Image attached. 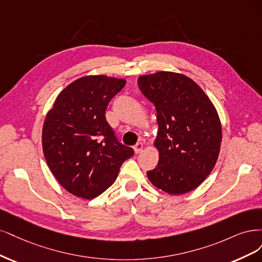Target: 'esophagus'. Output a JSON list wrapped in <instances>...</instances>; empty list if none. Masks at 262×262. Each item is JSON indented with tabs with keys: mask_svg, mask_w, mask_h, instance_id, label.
<instances>
[{
	"mask_svg": "<svg viewBox=\"0 0 262 262\" xmlns=\"http://www.w3.org/2000/svg\"><path fill=\"white\" fill-rule=\"evenodd\" d=\"M142 149H143V143L142 142H138L136 146L134 147V150H135V154H139V152H141L142 151Z\"/></svg>",
	"mask_w": 262,
	"mask_h": 262,
	"instance_id": "obj_1",
	"label": "esophagus"
}]
</instances>
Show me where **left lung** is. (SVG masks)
I'll return each instance as SVG.
<instances>
[{"mask_svg":"<svg viewBox=\"0 0 262 262\" xmlns=\"http://www.w3.org/2000/svg\"><path fill=\"white\" fill-rule=\"evenodd\" d=\"M138 87L152 102L159 125V162L149 181L171 195L197 188L213 170L222 140L214 105L189 77L172 72L140 76Z\"/></svg>","mask_w":262,"mask_h":262,"instance_id":"8db88e82","label":"left lung"}]
</instances>
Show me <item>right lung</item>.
I'll use <instances>...</instances> for the list:
<instances>
[{"label": "right lung", "mask_w": 262, "mask_h": 262, "mask_svg": "<svg viewBox=\"0 0 262 262\" xmlns=\"http://www.w3.org/2000/svg\"><path fill=\"white\" fill-rule=\"evenodd\" d=\"M124 79L85 76L57 96L42 129V148L54 177L73 195L94 199L115 182L124 161L134 156L117 140L105 119Z\"/></svg>", "instance_id": "right-lung-1"}]
</instances>
